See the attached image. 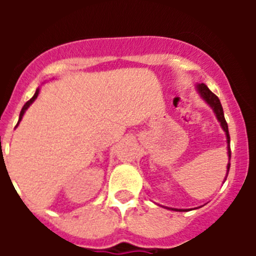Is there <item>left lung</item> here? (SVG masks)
I'll return each instance as SVG.
<instances>
[{"label":"left lung","mask_w":256,"mask_h":256,"mask_svg":"<svg viewBox=\"0 0 256 256\" xmlns=\"http://www.w3.org/2000/svg\"><path fill=\"white\" fill-rule=\"evenodd\" d=\"M196 90H198V94L201 96V98H202V100H204L205 102H206L208 105H209L210 108H212V112H214V114H216V119H218V122L220 123L222 130L226 132V137H227V154H228L227 174H226V178H227L228 172H230V132H228V124H227V122H226V119H224V112H223V108H222V104H220V101H219L218 97L212 94V92L210 91L209 88H208L204 84V83H198V84H196ZM166 209H169V208H166ZM172 210L177 212V209H172ZM178 212H184V210L180 209Z\"/></svg>","instance_id":"left-lung-1"}]
</instances>
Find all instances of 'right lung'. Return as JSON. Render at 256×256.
I'll use <instances>...</instances> for the list:
<instances>
[{
	"instance_id": "add662e5",
	"label": "right lung",
	"mask_w": 256,
	"mask_h": 256,
	"mask_svg": "<svg viewBox=\"0 0 256 256\" xmlns=\"http://www.w3.org/2000/svg\"><path fill=\"white\" fill-rule=\"evenodd\" d=\"M38 94H40V88H37V91H36L34 96L32 97L30 100H29V101H28V102H26V105L22 106V112H20V115H19V122H18L16 126H19L20 120H22V115H24V112H26V108H29V106H30V105H32V104L34 102V100H36V98H37V97H38Z\"/></svg>"
}]
</instances>
